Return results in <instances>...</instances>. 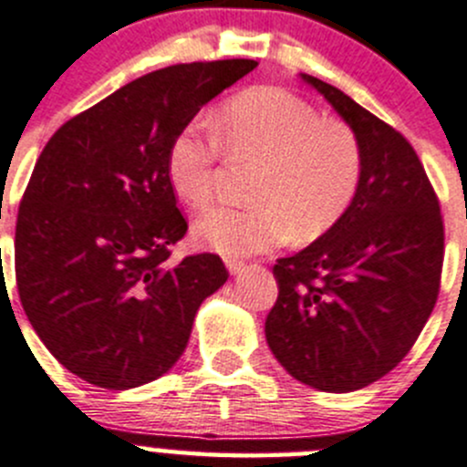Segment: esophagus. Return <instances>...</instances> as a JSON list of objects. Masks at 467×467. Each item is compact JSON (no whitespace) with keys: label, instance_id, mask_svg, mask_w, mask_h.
Segmentation results:
<instances>
[{"label":"esophagus","instance_id":"1","mask_svg":"<svg viewBox=\"0 0 467 467\" xmlns=\"http://www.w3.org/2000/svg\"><path fill=\"white\" fill-rule=\"evenodd\" d=\"M227 267H229V272H232V275H240V272H244V261H240V258H227Z\"/></svg>","mask_w":467,"mask_h":467}]
</instances>
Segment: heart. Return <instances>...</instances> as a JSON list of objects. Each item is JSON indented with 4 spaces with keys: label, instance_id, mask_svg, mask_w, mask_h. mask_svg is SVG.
<instances>
[{
    "label": "heart",
    "instance_id": "obj_1",
    "mask_svg": "<svg viewBox=\"0 0 467 467\" xmlns=\"http://www.w3.org/2000/svg\"><path fill=\"white\" fill-rule=\"evenodd\" d=\"M223 150L229 159L261 165L249 191L252 206H218L195 223L197 240L229 256L265 252L290 235L297 243L322 238L348 215L361 188L363 151L354 129L322 118L284 88L235 95L220 113L215 136L191 122L172 138L165 172L183 204H211Z\"/></svg>",
    "mask_w": 467,
    "mask_h": 467
}]
</instances>
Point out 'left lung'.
<instances>
[{
    "label": "left lung",
    "instance_id": "obj_1",
    "mask_svg": "<svg viewBox=\"0 0 467 467\" xmlns=\"http://www.w3.org/2000/svg\"><path fill=\"white\" fill-rule=\"evenodd\" d=\"M354 129L363 179L343 220L275 263L265 320L276 361L302 384L349 392L389 375L427 325L441 290V202L413 145L317 77L302 75Z\"/></svg>",
    "mask_w": 467,
    "mask_h": 467
}]
</instances>
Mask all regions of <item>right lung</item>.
I'll list each match as a JSON object with an SVG mask.
<instances>
[{
  "label": "right lung",
  "mask_w": 467,
  "mask_h": 467,
  "mask_svg": "<svg viewBox=\"0 0 467 467\" xmlns=\"http://www.w3.org/2000/svg\"><path fill=\"white\" fill-rule=\"evenodd\" d=\"M256 66L150 72L67 119L36 161L17 211V293L45 348L88 384L127 390L165 375L227 281L218 254L170 263L188 223L165 159L202 106Z\"/></svg>",
  "instance_id": "add662e5"
}]
</instances>
